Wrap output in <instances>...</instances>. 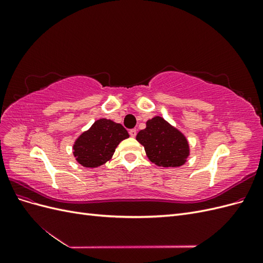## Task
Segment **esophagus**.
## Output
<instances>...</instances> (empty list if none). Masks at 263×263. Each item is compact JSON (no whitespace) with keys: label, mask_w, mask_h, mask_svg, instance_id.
I'll return each instance as SVG.
<instances>
[{"label":"esophagus","mask_w":263,"mask_h":263,"mask_svg":"<svg viewBox=\"0 0 263 263\" xmlns=\"http://www.w3.org/2000/svg\"><path fill=\"white\" fill-rule=\"evenodd\" d=\"M129 135H130V137H136L137 130H136V129H130V130H129Z\"/></svg>","instance_id":"34e87169"}]
</instances>
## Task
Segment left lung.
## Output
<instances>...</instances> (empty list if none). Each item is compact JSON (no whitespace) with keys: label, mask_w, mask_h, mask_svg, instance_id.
I'll return each mask as SVG.
<instances>
[{"label":"left lung","mask_w":263,"mask_h":263,"mask_svg":"<svg viewBox=\"0 0 263 263\" xmlns=\"http://www.w3.org/2000/svg\"><path fill=\"white\" fill-rule=\"evenodd\" d=\"M136 139L145 148L151 162L164 168H177L186 162L190 146L186 137L161 116L148 119Z\"/></svg>","instance_id":"8db88e82"}]
</instances>
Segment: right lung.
Segmentation results:
<instances>
[{"instance_id":"1","label":"right lung","mask_w":263,"mask_h":263,"mask_svg":"<svg viewBox=\"0 0 263 263\" xmlns=\"http://www.w3.org/2000/svg\"><path fill=\"white\" fill-rule=\"evenodd\" d=\"M129 135L124 127L110 119L100 118L77 138L73 156L85 168H97L112 159L116 147Z\"/></svg>"}]
</instances>
